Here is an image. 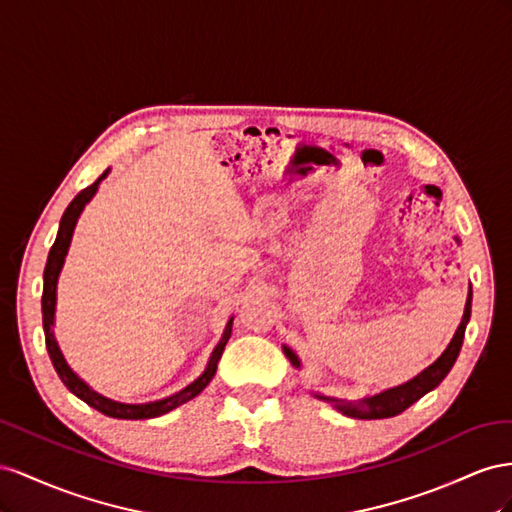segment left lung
Listing matches in <instances>:
<instances>
[{
	"mask_svg": "<svg viewBox=\"0 0 512 512\" xmlns=\"http://www.w3.org/2000/svg\"><path fill=\"white\" fill-rule=\"evenodd\" d=\"M470 313H472V289L467 294V302H465V311H463V319L455 332V337L448 343V347L444 349V354L437 358L431 367H427L422 373H418L410 382H405L401 386L388 388L379 394H373V397L367 399H358V401H345V399H334V397H324V394L315 392V397L321 401H328L334 405V410H339L341 414L349 416V418H360V420H379V418H392L401 412H405L407 407L412 403H416L420 397H425L427 392H431L433 388L440 386L442 379L448 375V371L455 364L461 345H463V337H465V326L470 321ZM283 352L289 358V362L294 364L296 369H300V360L298 356L291 352L287 345H283Z\"/></svg>",
	"mask_w": 512,
	"mask_h": 512,
	"instance_id": "8db88e82",
	"label": "left lung"
}]
</instances>
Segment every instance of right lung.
I'll use <instances>...</instances> for the list:
<instances>
[{
	"label": "right lung",
	"instance_id": "add662e5",
	"mask_svg": "<svg viewBox=\"0 0 512 512\" xmlns=\"http://www.w3.org/2000/svg\"><path fill=\"white\" fill-rule=\"evenodd\" d=\"M107 173H109V169L102 173L92 186L83 188V191L70 201V206L66 208L64 216H62L60 229H57V238H55V242L51 246L47 266H45V287H42V326H45L47 352H49V358L53 362V367H55L57 375H60L64 386L72 394H75V397H79L81 401H85L87 405L94 407V410H98L100 414H105L109 418L145 420V418L163 416V414L175 410V407H180L182 403L195 399L197 394L212 382V377L216 373V364H218V360H221L223 349H225V345H227V341L231 337L233 317L227 321L225 332H223V339L218 341V345L214 347V352H212V356L208 360L206 371H203L193 384H188L186 388L171 394V397H167V399L152 401V403H120V401H113V399L102 397V394H98L96 390H92L75 371L68 367V362L64 360V354L60 352V345H57L55 332H53V326H55V302H57V279H60V272L64 268V259L68 255V246H70V240H72V233H75L79 216H81V212H83V208L87 206V203H90L92 197L96 195L98 184L107 178Z\"/></svg>",
	"mask_w": 512,
	"mask_h": 512
}]
</instances>
